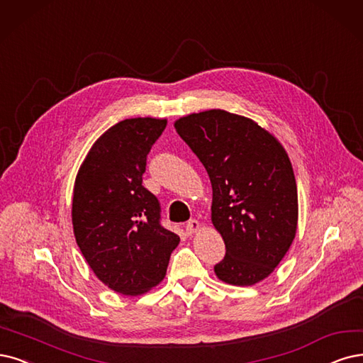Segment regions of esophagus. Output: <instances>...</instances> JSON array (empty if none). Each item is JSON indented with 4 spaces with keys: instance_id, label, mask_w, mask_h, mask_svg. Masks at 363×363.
I'll return each instance as SVG.
<instances>
[{
    "instance_id": "obj_1",
    "label": "esophagus",
    "mask_w": 363,
    "mask_h": 363,
    "mask_svg": "<svg viewBox=\"0 0 363 363\" xmlns=\"http://www.w3.org/2000/svg\"><path fill=\"white\" fill-rule=\"evenodd\" d=\"M185 230L189 235H193V233H197L200 230V223L197 220H191L185 224Z\"/></svg>"
}]
</instances>
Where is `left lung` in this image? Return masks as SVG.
<instances>
[{
  "label": "left lung",
  "mask_w": 363,
  "mask_h": 363,
  "mask_svg": "<svg viewBox=\"0 0 363 363\" xmlns=\"http://www.w3.org/2000/svg\"><path fill=\"white\" fill-rule=\"evenodd\" d=\"M174 128L211 179V220L225 244L216 275L232 286L260 283L298 229V186L284 146L256 121L221 109L182 116Z\"/></svg>",
  "instance_id": "obj_1"
}]
</instances>
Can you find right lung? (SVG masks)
Returning a JSON list of instances; mask_svg holds the SVG:
<instances>
[{
  "instance_id": "obj_1",
  "label": "right lung",
  "mask_w": 363,
  "mask_h": 363,
  "mask_svg": "<svg viewBox=\"0 0 363 363\" xmlns=\"http://www.w3.org/2000/svg\"><path fill=\"white\" fill-rule=\"evenodd\" d=\"M167 119L130 118L94 142L76 174V242L104 286L125 296L163 281L179 236L160 224L158 199L142 185L146 157Z\"/></svg>"
}]
</instances>
